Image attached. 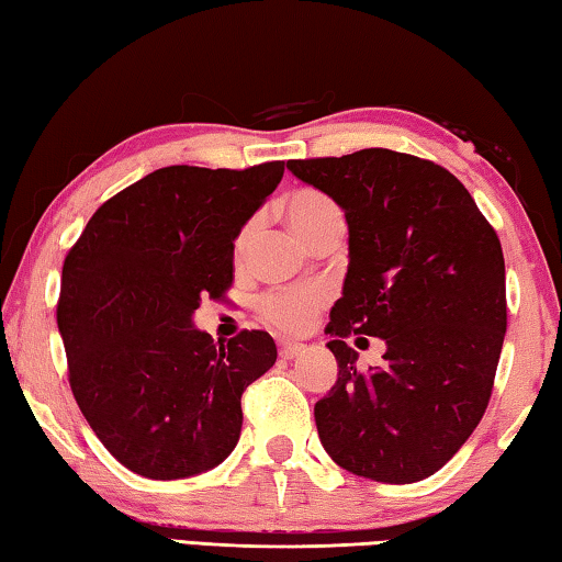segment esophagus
Listing matches in <instances>:
<instances>
[{"label":"esophagus","mask_w":562,"mask_h":562,"mask_svg":"<svg viewBox=\"0 0 562 562\" xmlns=\"http://www.w3.org/2000/svg\"><path fill=\"white\" fill-rule=\"evenodd\" d=\"M304 349H307V347L300 345V341H282V345H280V357L282 359H294V357H300Z\"/></svg>","instance_id":"obj_1"}]
</instances>
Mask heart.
I'll return each instance as SVG.
<instances>
[{"instance_id":"1","label":"heart","mask_w":562,"mask_h":562,"mask_svg":"<svg viewBox=\"0 0 562 562\" xmlns=\"http://www.w3.org/2000/svg\"><path fill=\"white\" fill-rule=\"evenodd\" d=\"M282 215L294 235L302 237L304 243H312L319 233H325L329 225L341 223V213L337 203L327 198L319 190H294L282 203ZM252 227H243L240 237H237V247L247 243ZM322 304V294L315 290H280L265 294L260 302V310L268 322L274 327L288 331H302L312 325L317 307Z\"/></svg>"}]
</instances>
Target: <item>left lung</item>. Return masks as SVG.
<instances>
[{"label":"left lung","mask_w":562,"mask_h":562,"mask_svg":"<svg viewBox=\"0 0 562 562\" xmlns=\"http://www.w3.org/2000/svg\"><path fill=\"white\" fill-rule=\"evenodd\" d=\"M345 213L349 268L329 312L337 382L315 404L341 469L379 483L429 479L479 426L506 337L498 235L449 170L389 148L288 160ZM385 339L382 368L356 369L344 337Z\"/></svg>","instance_id":"left-lung-1"}]
</instances>
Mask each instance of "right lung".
Segmentation results:
<instances>
[{"instance_id":"right-lung-1","label":"right lung","mask_w":562,"mask_h":562,"mask_svg":"<svg viewBox=\"0 0 562 562\" xmlns=\"http://www.w3.org/2000/svg\"><path fill=\"white\" fill-rule=\"evenodd\" d=\"M284 173L168 166L103 203L64 260L56 310L76 404L133 473L215 469L240 441V396L278 359L268 331L198 329L233 282V250Z\"/></svg>"}]
</instances>
